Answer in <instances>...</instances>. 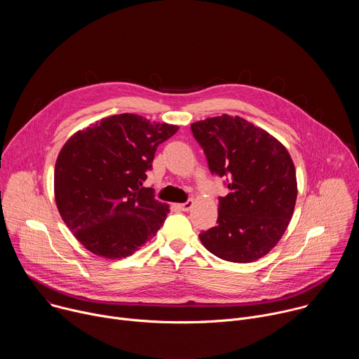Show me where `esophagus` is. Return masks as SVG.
<instances>
[{
  "label": "esophagus",
  "mask_w": 359,
  "mask_h": 359,
  "mask_svg": "<svg viewBox=\"0 0 359 359\" xmlns=\"http://www.w3.org/2000/svg\"><path fill=\"white\" fill-rule=\"evenodd\" d=\"M191 206H193V201H191V200H189V201H186V203L177 204V208H179L182 212H189V210L191 209Z\"/></svg>",
  "instance_id": "obj_1"
}]
</instances>
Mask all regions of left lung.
Returning a JSON list of instances; mask_svg holds the SVG:
<instances>
[{"label":"left lung","mask_w":359,"mask_h":359,"mask_svg":"<svg viewBox=\"0 0 359 359\" xmlns=\"http://www.w3.org/2000/svg\"><path fill=\"white\" fill-rule=\"evenodd\" d=\"M213 175L226 177L217 226L200 241L219 259L251 263L281 238L292 217L297 177L287 149L269 132L240 116L222 115L191 123Z\"/></svg>","instance_id":"obj_1"}]
</instances>
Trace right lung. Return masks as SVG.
<instances>
[{
	"label": "right lung",
	"instance_id": "add662e5",
	"mask_svg": "<svg viewBox=\"0 0 359 359\" xmlns=\"http://www.w3.org/2000/svg\"><path fill=\"white\" fill-rule=\"evenodd\" d=\"M177 129L121 114L68 139L55 163V201L86 250L99 257L125 259L156 236L169 206L143 182L158 146Z\"/></svg>",
	"mask_w": 359,
	"mask_h": 359
}]
</instances>
